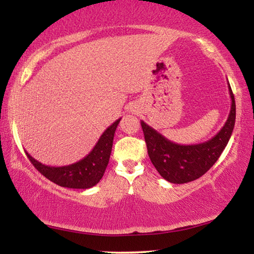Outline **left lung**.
I'll return each instance as SVG.
<instances>
[{
    "label": "left lung",
    "instance_id": "obj_1",
    "mask_svg": "<svg viewBox=\"0 0 254 254\" xmlns=\"http://www.w3.org/2000/svg\"><path fill=\"white\" fill-rule=\"evenodd\" d=\"M230 113L224 126L210 140L199 144H178L141 121L148 155L159 175L172 184L193 182L203 176L220 157L230 140L236 120V103L229 84Z\"/></svg>",
    "mask_w": 254,
    "mask_h": 254
}]
</instances>
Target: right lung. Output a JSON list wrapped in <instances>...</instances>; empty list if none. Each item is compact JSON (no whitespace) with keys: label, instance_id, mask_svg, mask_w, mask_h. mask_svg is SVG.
Here are the masks:
<instances>
[{"label":"right lung","instance_id":"add662e5","mask_svg":"<svg viewBox=\"0 0 254 254\" xmlns=\"http://www.w3.org/2000/svg\"><path fill=\"white\" fill-rule=\"evenodd\" d=\"M120 120L121 118L106 128L92 150L84 158L72 164L64 166L45 165L34 159L29 152H26V155L34 168L57 185L68 189H90L103 178L112 151L114 133Z\"/></svg>","mask_w":254,"mask_h":254}]
</instances>
